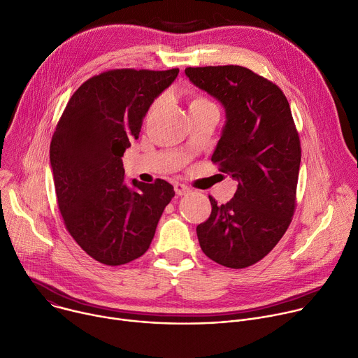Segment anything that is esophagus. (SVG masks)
<instances>
[{
    "mask_svg": "<svg viewBox=\"0 0 358 358\" xmlns=\"http://www.w3.org/2000/svg\"><path fill=\"white\" fill-rule=\"evenodd\" d=\"M174 189H176V194L180 195V196L187 195V194L191 192V189H189L187 185H184V184H176V185H174Z\"/></svg>",
    "mask_w": 358,
    "mask_h": 358,
    "instance_id": "1",
    "label": "esophagus"
}]
</instances>
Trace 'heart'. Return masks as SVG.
<instances>
[{
  "label": "heart",
  "mask_w": 358,
  "mask_h": 358,
  "mask_svg": "<svg viewBox=\"0 0 358 358\" xmlns=\"http://www.w3.org/2000/svg\"><path fill=\"white\" fill-rule=\"evenodd\" d=\"M208 105H213V103H210V101H208L207 99H203V97H201V96H192V97L189 99L188 109H189V112H191V110H195V109L202 108V106H208Z\"/></svg>",
  "instance_id": "obj_1"
}]
</instances>
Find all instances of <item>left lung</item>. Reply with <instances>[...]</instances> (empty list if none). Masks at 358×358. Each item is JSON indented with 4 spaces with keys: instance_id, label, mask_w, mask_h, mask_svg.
Segmentation results:
<instances>
[{
    "instance_id": "obj_1",
    "label": "left lung",
    "mask_w": 358,
    "mask_h": 358,
    "mask_svg": "<svg viewBox=\"0 0 358 358\" xmlns=\"http://www.w3.org/2000/svg\"><path fill=\"white\" fill-rule=\"evenodd\" d=\"M185 75L225 109L211 162L238 181L227 203L210 195L211 215L196 227L199 246L222 266L248 268L276 246L294 214L301 150L289 101L243 66L187 68Z\"/></svg>"
}]
</instances>
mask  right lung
<instances>
[{
	"label": "right lung",
	"mask_w": 358,
	"mask_h": 358,
	"mask_svg": "<svg viewBox=\"0 0 358 358\" xmlns=\"http://www.w3.org/2000/svg\"><path fill=\"white\" fill-rule=\"evenodd\" d=\"M178 69H113L72 94L49 148L58 207L76 243L94 261L119 266L148 249L176 195L170 182L124 181L123 155L138 138L155 99Z\"/></svg>",
	"instance_id": "obj_1"
}]
</instances>
